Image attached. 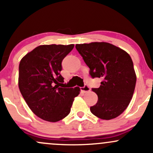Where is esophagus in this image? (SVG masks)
<instances>
[{
  "instance_id": "34e87169",
  "label": "esophagus",
  "mask_w": 153,
  "mask_h": 153,
  "mask_svg": "<svg viewBox=\"0 0 153 153\" xmlns=\"http://www.w3.org/2000/svg\"><path fill=\"white\" fill-rule=\"evenodd\" d=\"M80 90H81V91H83V93L88 92V91H90V87L88 86V85L85 84L83 87H81V88H80Z\"/></svg>"
}]
</instances>
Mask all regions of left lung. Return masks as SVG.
<instances>
[{
    "label": "left lung",
    "mask_w": 153,
    "mask_h": 153,
    "mask_svg": "<svg viewBox=\"0 0 153 153\" xmlns=\"http://www.w3.org/2000/svg\"><path fill=\"white\" fill-rule=\"evenodd\" d=\"M75 48L89 68L91 77L102 79L99 88H92L98 101L90 107L91 113L103 120L120 115L131 100L137 81L131 56L105 42L76 44Z\"/></svg>",
    "instance_id": "8db88e82"
}]
</instances>
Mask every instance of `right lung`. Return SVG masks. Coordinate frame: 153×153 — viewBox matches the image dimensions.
Returning <instances> with one entry per match:
<instances>
[{
  "instance_id": "add662e5",
  "label": "right lung",
  "mask_w": 153,
  "mask_h": 153,
  "mask_svg": "<svg viewBox=\"0 0 153 153\" xmlns=\"http://www.w3.org/2000/svg\"><path fill=\"white\" fill-rule=\"evenodd\" d=\"M73 44L42 45L27 53L19 66V88L35 115L49 122H57L70 112L79 87L64 86L60 74L64 58Z\"/></svg>"
}]
</instances>
